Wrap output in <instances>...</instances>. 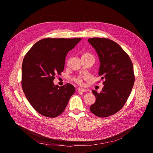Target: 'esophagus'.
Listing matches in <instances>:
<instances>
[{
    "label": "esophagus",
    "mask_w": 153,
    "mask_h": 153,
    "mask_svg": "<svg viewBox=\"0 0 153 153\" xmlns=\"http://www.w3.org/2000/svg\"><path fill=\"white\" fill-rule=\"evenodd\" d=\"M77 90H78V91H79V92H80V91H82V92H85V91H87V90H85L84 88H78Z\"/></svg>",
    "instance_id": "1"
}]
</instances>
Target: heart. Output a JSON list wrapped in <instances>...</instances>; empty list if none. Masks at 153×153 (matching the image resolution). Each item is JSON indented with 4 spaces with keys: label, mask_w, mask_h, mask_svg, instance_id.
<instances>
[{
    "label": "heart",
    "mask_w": 153,
    "mask_h": 153,
    "mask_svg": "<svg viewBox=\"0 0 153 153\" xmlns=\"http://www.w3.org/2000/svg\"><path fill=\"white\" fill-rule=\"evenodd\" d=\"M89 56H93L90 53H84L82 55V58H86V57H89ZM94 57V56H93ZM88 78V76L87 75H80V76H75L73 78V80L74 82L79 85H82L83 84V80L87 79Z\"/></svg>",
    "instance_id": "b5f03b06"
}]
</instances>
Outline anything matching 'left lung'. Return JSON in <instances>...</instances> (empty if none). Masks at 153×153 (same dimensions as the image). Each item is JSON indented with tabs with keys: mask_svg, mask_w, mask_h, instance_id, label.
Instances as JSON below:
<instances>
[{
	"mask_svg": "<svg viewBox=\"0 0 153 153\" xmlns=\"http://www.w3.org/2000/svg\"><path fill=\"white\" fill-rule=\"evenodd\" d=\"M88 41L98 55V74L104 85L100 94L92 90L96 101L90 110L98 117H108L123 108L131 93L135 82L133 64L128 54L113 40L93 37Z\"/></svg>",
	"mask_w": 153,
	"mask_h": 153,
	"instance_id": "left-lung-1",
	"label": "left lung"
}]
</instances>
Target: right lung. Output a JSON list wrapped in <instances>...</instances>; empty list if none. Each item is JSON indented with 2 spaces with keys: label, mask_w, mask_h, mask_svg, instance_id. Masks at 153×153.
<instances>
[{
  "label": "right lung",
  "mask_w": 153,
  "mask_h": 153,
  "mask_svg": "<svg viewBox=\"0 0 153 153\" xmlns=\"http://www.w3.org/2000/svg\"><path fill=\"white\" fill-rule=\"evenodd\" d=\"M81 38H45L27 52L22 63V86L29 103L42 116L56 117L65 111L75 92L70 84L55 85L56 74L64 70L65 58Z\"/></svg>",
  "instance_id": "1"
}]
</instances>
